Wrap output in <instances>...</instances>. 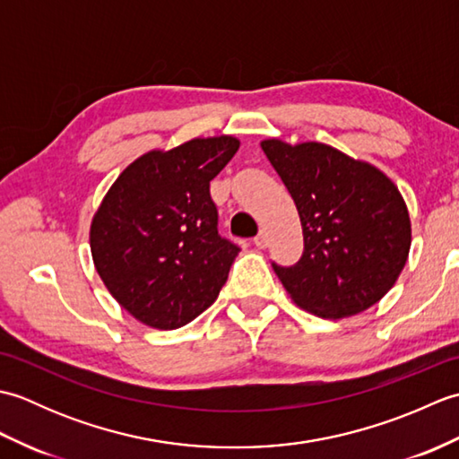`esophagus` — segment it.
Masks as SVG:
<instances>
[{
	"label": "esophagus",
	"instance_id": "obj_1",
	"mask_svg": "<svg viewBox=\"0 0 459 459\" xmlns=\"http://www.w3.org/2000/svg\"><path fill=\"white\" fill-rule=\"evenodd\" d=\"M255 245H256L258 248H266V247H268V235H266L264 230L258 232V235L255 237Z\"/></svg>",
	"mask_w": 459,
	"mask_h": 459
}]
</instances>
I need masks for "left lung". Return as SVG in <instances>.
<instances>
[{
  "label": "left lung",
  "instance_id": "8db88e82",
  "mask_svg": "<svg viewBox=\"0 0 459 459\" xmlns=\"http://www.w3.org/2000/svg\"><path fill=\"white\" fill-rule=\"evenodd\" d=\"M301 221L294 266L272 262L299 307L339 319L375 306L406 264L411 217L396 185L373 165L325 143L262 142Z\"/></svg>",
  "mask_w": 459,
  "mask_h": 459
}]
</instances>
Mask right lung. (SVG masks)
Instances as JSON below:
<instances>
[{
    "mask_svg": "<svg viewBox=\"0 0 459 459\" xmlns=\"http://www.w3.org/2000/svg\"><path fill=\"white\" fill-rule=\"evenodd\" d=\"M238 145L232 135H219L145 153L122 171L96 211L94 266L116 301L142 324H189L227 281L240 248L219 235L209 187Z\"/></svg>",
    "mask_w": 459,
    "mask_h": 459,
    "instance_id": "add662e5",
    "label": "right lung"
}]
</instances>
